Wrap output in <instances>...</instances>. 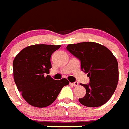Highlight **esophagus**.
Wrapping results in <instances>:
<instances>
[{
    "label": "esophagus",
    "mask_w": 129,
    "mask_h": 129,
    "mask_svg": "<svg viewBox=\"0 0 129 129\" xmlns=\"http://www.w3.org/2000/svg\"><path fill=\"white\" fill-rule=\"evenodd\" d=\"M71 84L72 86H77L79 85V83L77 82H71Z\"/></svg>",
    "instance_id": "34e87169"
}]
</instances>
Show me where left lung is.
Segmentation results:
<instances>
[{"instance_id": "left-lung-1", "label": "left lung", "mask_w": 129, "mask_h": 129, "mask_svg": "<svg viewBox=\"0 0 129 129\" xmlns=\"http://www.w3.org/2000/svg\"><path fill=\"white\" fill-rule=\"evenodd\" d=\"M67 49L81 60V69L90 79L88 84H81L86 92L84 97L79 99V102L88 107H100L106 103L118 84L116 57L109 48L94 42L69 44Z\"/></svg>"}]
</instances>
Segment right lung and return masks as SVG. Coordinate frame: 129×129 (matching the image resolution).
I'll use <instances>...</instances> for the list:
<instances>
[{"mask_svg":"<svg viewBox=\"0 0 129 129\" xmlns=\"http://www.w3.org/2000/svg\"><path fill=\"white\" fill-rule=\"evenodd\" d=\"M60 45H34L23 48L13 60V76L18 91L30 105L43 108L56 100L69 82L54 80L49 74L50 56Z\"/></svg>","mask_w":129,"mask_h":129,"instance_id":"1","label":"right lung"}]
</instances>
